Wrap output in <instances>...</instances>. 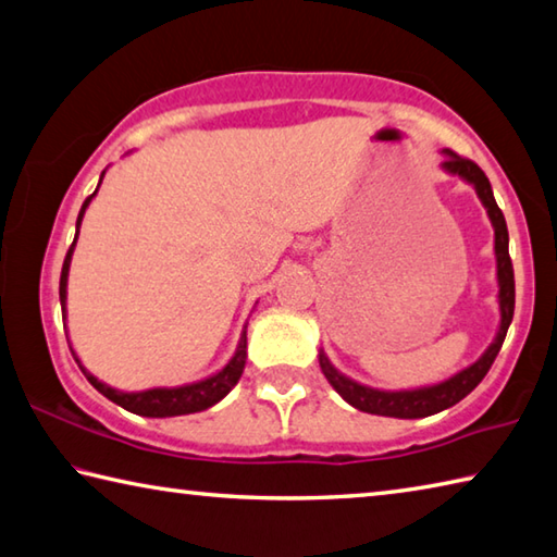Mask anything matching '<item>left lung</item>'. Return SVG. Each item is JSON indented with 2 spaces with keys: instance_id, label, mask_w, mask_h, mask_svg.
<instances>
[{
  "instance_id": "8db88e82",
  "label": "left lung",
  "mask_w": 557,
  "mask_h": 557,
  "mask_svg": "<svg viewBox=\"0 0 557 557\" xmlns=\"http://www.w3.org/2000/svg\"><path fill=\"white\" fill-rule=\"evenodd\" d=\"M441 168L446 170L448 175H458L460 180H465L468 185L474 187L482 207L487 209V216L492 221L494 256H497V285H499L497 336H494L490 348L484 350L472 366L455 372L453 377L436 384H426V387L397 389V392L375 389V387H368V384L350 380L348 375H343V372L333 368V362L329 360L326 352L319 350V366L331 387L336 389L341 397L350 404V407H356L366 413H377V417H394V419H423V417H431V413L455 407V404L468 397V394L484 380V375H487L494 358H497V352L502 350V343L507 338L509 323L513 319V297H517V292H513V268L509 258V231H507V221H504L502 209L497 207V201H494L490 180L478 165L472 163V160L460 158L448 148H443Z\"/></svg>"
}]
</instances>
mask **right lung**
<instances>
[{"label": "right lung", "instance_id": "right-lung-1", "mask_svg": "<svg viewBox=\"0 0 557 557\" xmlns=\"http://www.w3.org/2000/svg\"><path fill=\"white\" fill-rule=\"evenodd\" d=\"M107 173V170H104ZM102 173V177H104ZM102 177H99V185H102ZM97 185V189H99ZM97 189L92 191L85 199L83 209H79L77 214V234H79V226H83V216L85 211L89 207V201L95 199ZM77 234H75V240L73 246H70L67 256H65V262H63V272H60V307H63V323H65V305H67V272H70V262H73V250H75V244H77ZM67 329V326H65ZM246 329L248 323L244 326V333H240L238 338V348L234 352V358H231L224 368H221L219 372H214V375H209L205 380H197V382H189V384H180V387H153V389H140V392H124V389H116V387H109L107 382H102L99 377H95L92 372H89L83 360L77 358V352L73 350V346H70V350H73V358L79 366V370L85 372V377L89 380V384L97 392H102L107 399H111L114 404H119L121 409H126L131 413H138V417H150V419H165V417H182V413H195V411H205L209 407H214L216 401H221L226 397V394L236 387V382L240 380V375H244V368H246V358H248V338H246ZM67 336V331H65ZM70 343V338H67Z\"/></svg>", "mask_w": 557, "mask_h": 557}]
</instances>
